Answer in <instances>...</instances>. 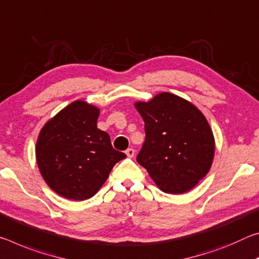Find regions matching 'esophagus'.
<instances>
[{"mask_svg":"<svg viewBox=\"0 0 259 259\" xmlns=\"http://www.w3.org/2000/svg\"><path fill=\"white\" fill-rule=\"evenodd\" d=\"M126 155H127V157H130V158H132L133 156H134V154H135V150L133 149V148H128V149H127L126 151Z\"/></svg>","mask_w":259,"mask_h":259,"instance_id":"1","label":"esophagus"}]
</instances>
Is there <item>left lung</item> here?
Returning a JSON list of instances; mask_svg holds the SVG:
<instances>
[{"instance_id":"left-lung-1","label":"left lung","mask_w":259,"mask_h":259,"mask_svg":"<svg viewBox=\"0 0 259 259\" xmlns=\"http://www.w3.org/2000/svg\"><path fill=\"white\" fill-rule=\"evenodd\" d=\"M135 108L145 121L146 140L137 160L158 188L182 194L194 188L212 165L214 138L200 110L171 93H160Z\"/></svg>"}]
</instances>
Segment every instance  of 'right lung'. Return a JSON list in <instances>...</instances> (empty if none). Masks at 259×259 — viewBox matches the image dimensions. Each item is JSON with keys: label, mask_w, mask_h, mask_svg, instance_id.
<instances>
[{"label": "right lung", "mask_w": 259, "mask_h": 259, "mask_svg": "<svg viewBox=\"0 0 259 259\" xmlns=\"http://www.w3.org/2000/svg\"><path fill=\"white\" fill-rule=\"evenodd\" d=\"M100 109L74 101L40 131L35 156L40 173L55 193L83 201L99 192L114 164L126 155L114 150L109 134L97 128Z\"/></svg>", "instance_id": "right-lung-1"}]
</instances>
